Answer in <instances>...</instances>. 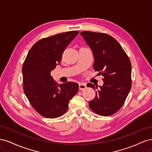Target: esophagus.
Listing matches in <instances>:
<instances>
[{
	"label": "esophagus",
	"instance_id": "obj_1",
	"mask_svg": "<svg viewBox=\"0 0 152 152\" xmlns=\"http://www.w3.org/2000/svg\"><path fill=\"white\" fill-rule=\"evenodd\" d=\"M86 87H87V86H86V83H84V82H81V83L79 84V89L80 90H84L86 88Z\"/></svg>",
	"mask_w": 152,
	"mask_h": 152
}]
</instances>
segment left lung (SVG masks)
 <instances>
[{
    "mask_svg": "<svg viewBox=\"0 0 152 152\" xmlns=\"http://www.w3.org/2000/svg\"><path fill=\"white\" fill-rule=\"evenodd\" d=\"M93 53L94 70L104 77L103 85L87 84L96 91L89 103L99 115L109 116L118 111L131 88V63L127 54L112 36L89 31L80 32Z\"/></svg>",
    "mask_w": 152,
    "mask_h": 152,
    "instance_id": "left-lung-1",
    "label": "left lung"
}]
</instances>
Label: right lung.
<instances>
[{"instance_id": "obj_1", "label": "right lung", "mask_w": 152, "mask_h": 152, "mask_svg": "<svg viewBox=\"0 0 152 152\" xmlns=\"http://www.w3.org/2000/svg\"><path fill=\"white\" fill-rule=\"evenodd\" d=\"M78 31H70L44 38L37 42L27 54L22 67L24 93L33 108L49 118L60 117L79 90L76 82L58 84L50 72L60 63L64 50Z\"/></svg>"}]
</instances>
